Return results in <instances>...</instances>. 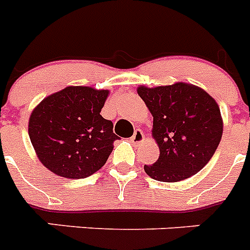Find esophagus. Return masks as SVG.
<instances>
[{"instance_id": "obj_1", "label": "esophagus", "mask_w": 250, "mask_h": 250, "mask_svg": "<svg viewBox=\"0 0 250 250\" xmlns=\"http://www.w3.org/2000/svg\"><path fill=\"white\" fill-rule=\"evenodd\" d=\"M143 140H145V134H143V132L141 131L140 128H137V129L134 131L133 136L131 137V141L133 143H141Z\"/></svg>"}]
</instances>
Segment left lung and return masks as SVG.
<instances>
[{
    "label": "left lung",
    "instance_id": "1",
    "mask_svg": "<svg viewBox=\"0 0 250 250\" xmlns=\"http://www.w3.org/2000/svg\"><path fill=\"white\" fill-rule=\"evenodd\" d=\"M138 95L153 116L152 134L160 157L145 165L157 181L177 182L192 176L210 161L223 134L220 109L212 97L186 83L146 88Z\"/></svg>",
    "mask_w": 250,
    "mask_h": 250
}]
</instances>
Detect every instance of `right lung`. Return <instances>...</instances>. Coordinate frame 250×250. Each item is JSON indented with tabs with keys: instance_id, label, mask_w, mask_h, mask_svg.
Instances as JSON below:
<instances>
[{
	"instance_id": "1",
	"label": "right lung",
	"mask_w": 250,
	"mask_h": 250,
	"mask_svg": "<svg viewBox=\"0 0 250 250\" xmlns=\"http://www.w3.org/2000/svg\"><path fill=\"white\" fill-rule=\"evenodd\" d=\"M108 93L68 86L46 97L32 110L30 140L50 171L68 179H84L107 162L118 138L112 121L101 116Z\"/></svg>"
}]
</instances>
